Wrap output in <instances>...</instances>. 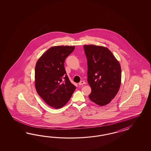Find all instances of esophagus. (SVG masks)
Listing matches in <instances>:
<instances>
[{
    "mask_svg": "<svg viewBox=\"0 0 151 151\" xmlns=\"http://www.w3.org/2000/svg\"><path fill=\"white\" fill-rule=\"evenodd\" d=\"M85 81H81L80 82L78 83V85H83V84H85Z\"/></svg>",
    "mask_w": 151,
    "mask_h": 151,
    "instance_id": "esophagus-1",
    "label": "esophagus"
}]
</instances>
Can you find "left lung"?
Wrapping results in <instances>:
<instances>
[{
	"mask_svg": "<svg viewBox=\"0 0 151 151\" xmlns=\"http://www.w3.org/2000/svg\"><path fill=\"white\" fill-rule=\"evenodd\" d=\"M83 48L87 59V82L91 88L89 98L98 105H106L119 90L120 64L106 47L85 45Z\"/></svg>",
	"mask_w": 151,
	"mask_h": 151,
	"instance_id": "obj_1",
	"label": "left lung"
}]
</instances>
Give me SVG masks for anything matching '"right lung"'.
<instances>
[{
  "instance_id": "obj_1",
  "label": "right lung",
  "mask_w": 151,
  "mask_h": 151,
  "mask_svg": "<svg viewBox=\"0 0 151 151\" xmlns=\"http://www.w3.org/2000/svg\"><path fill=\"white\" fill-rule=\"evenodd\" d=\"M74 49L75 46H52L37 61L35 87L37 94L51 107H63L75 90L64 68L65 60Z\"/></svg>"
}]
</instances>
